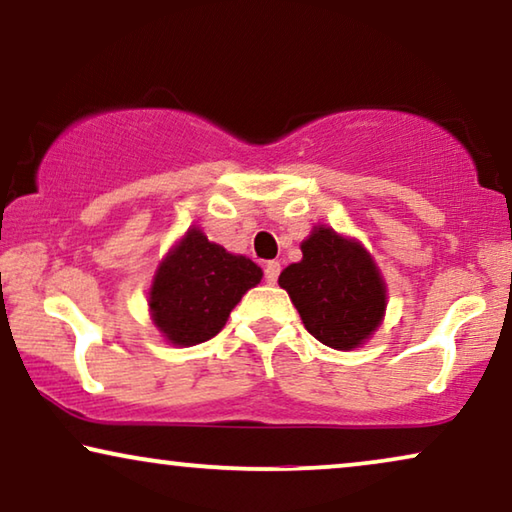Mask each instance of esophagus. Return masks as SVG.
Wrapping results in <instances>:
<instances>
[{
  "instance_id": "1",
  "label": "esophagus",
  "mask_w": 512,
  "mask_h": 512,
  "mask_svg": "<svg viewBox=\"0 0 512 512\" xmlns=\"http://www.w3.org/2000/svg\"><path fill=\"white\" fill-rule=\"evenodd\" d=\"M279 272H282V265H279L277 261H268V263H265V282H268V284H277Z\"/></svg>"
}]
</instances>
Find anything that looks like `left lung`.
I'll return each instance as SVG.
<instances>
[{
    "label": "left lung",
    "instance_id": "left-lung-1",
    "mask_svg": "<svg viewBox=\"0 0 512 512\" xmlns=\"http://www.w3.org/2000/svg\"><path fill=\"white\" fill-rule=\"evenodd\" d=\"M303 261L279 275V286L307 331L333 349H354L377 331L387 307V286L359 242L319 226L300 244Z\"/></svg>",
    "mask_w": 512,
    "mask_h": 512
}]
</instances>
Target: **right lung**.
I'll use <instances>...</instances> for the list:
<instances>
[{"instance_id": "add662e5", "label": "right lung", "mask_w": 512, "mask_h": 512, "mask_svg": "<svg viewBox=\"0 0 512 512\" xmlns=\"http://www.w3.org/2000/svg\"><path fill=\"white\" fill-rule=\"evenodd\" d=\"M261 277L263 270L251 258L228 254L202 230L191 228L153 277V324L172 345H200L226 326L230 310Z\"/></svg>"}]
</instances>
